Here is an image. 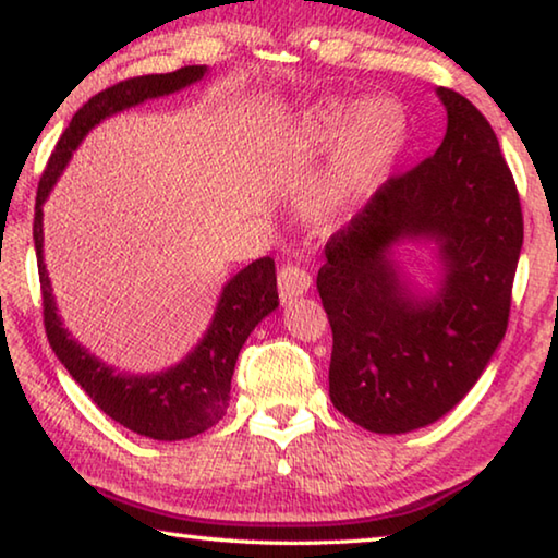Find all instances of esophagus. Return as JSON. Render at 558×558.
Listing matches in <instances>:
<instances>
[{
	"mask_svg": "<svg viewBox=\"0 0 558 558\" xmlns=\"http://www.w3.org/2000/svg\"><path fill=\"white\" fill-rule=\"evenodd\" d=\"M308 287H312V274L304 267H296V264H287L279 271V296L281 301H291L301 294H306Z\"/></svg>",
	"mask_w": 558,
	"mask_h": 558,
	"instance_id": "1",
	"label": "esophagus"
}]
</instances>
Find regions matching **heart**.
I'll list each match as a JSON object with an SVG mask.
<instances>
[{"instance_id": "heart-1", "label": "heart", "mask_w": 558, "mask_h": 558, "mask_svg": "<svg viewBox=\"0 0 558 558\" xmlns=\"http://www.w3.org/2000/svg\"><path fill=\"white\" fill-rule=\"evenodd\" d=\"M408 123L398 100H318L299 116L284 141L291 158H314L328 148L322 175L308 190L306 217L314 227H333L361 207L388 180L405 148Z\"/></svg>"}]
</instances>
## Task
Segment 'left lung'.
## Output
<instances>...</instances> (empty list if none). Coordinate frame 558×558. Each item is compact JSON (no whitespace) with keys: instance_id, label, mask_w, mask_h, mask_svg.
<instances>
[{"instance_id":"obj_1","label":"left lung","mask_w":558,"mask_h":558,"mask_svg":"<svg viewBox=\"0 0 558 558\" xmlns=\"http://www.w3.org/2000/svg\"><path fill=\"white\" fill-rule=\"evenodd\" d=\"M447 131L435 155L390 178L326 242L316 289L333 331L328 396L380 435L417 430L468 396L505 339L524 242L514 178L487 118L437 88ZM430 239L444 264L435 298L399 279L391 246Z\"/></svg>"}]
</instances>
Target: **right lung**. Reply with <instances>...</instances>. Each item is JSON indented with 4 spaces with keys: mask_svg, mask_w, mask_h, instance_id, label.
Here are the masks:
<instances>
[{
    "mask_svg": "<svg viewBox=\"0 0 558 558\" xmlns=\"http://www.w3.org/2000/svg\"><path fill=\"white\" fill-rule=\"evenodd\" d=\"M207 73V66H185L172 73H150V76L125 78L121 84L100 90L88 98L71 118L66 131L53 148L41 172L34 207V250L39 264L41 299H44V326L57 359L71 378L88 392V398L104 410L108 417L121 423L128 430L153 437V440H187L209 430L225 417L230 405V388L236 355L244 341L250 339L264 316L279 306L277 269L271 257H262L246 264L242 271L222 287L213 324L193 351L168 371L135 376L121 373L113 365H106L94 353H88L69 328H63L57 312V301L51 294V279L44 264V209L51 187L57 185L63 168L69 166L73 150L86 138L90 128L104 118L121 113L148 98L175 94L180 88L197 84Z\"/></svg>",
    "mask_w": 558,
    "mask_h": 558,
    "instance_id": "1",
    "label": "right lung"
}]
</instances>
